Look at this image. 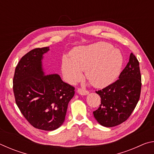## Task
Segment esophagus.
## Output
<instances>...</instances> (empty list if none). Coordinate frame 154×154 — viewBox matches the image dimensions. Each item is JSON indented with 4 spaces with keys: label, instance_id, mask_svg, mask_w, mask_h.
Segmentation results:
<instances>
[{
    "label": "esophagus",
    "instance_id": "34e87169",
    "mask_svg": "<svg viewBox=\"0 0 154 154\" xmlns=\"http://www.w3.org/2000/svg\"><path fill=\"white\" fill-rule=\"evenodd\" d=\"M77 93L80 95L85 96V95H87V94H89V92H88V91H87V90H85L80 89V88H79V89L77 90Z\"/></svg>",
    "mask_w": 154,
    "mask_h": 154
}]
</instances>
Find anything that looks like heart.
<instances>
[{
	"instance_id": "b5f03b06",
	"label": "heart",
	"mask_w": 154,
	"mask_h": 154,
	"mask_svg": "<svg viewBox=\"0 0 154 154\" xmlns=\"http://www.w3.org/2000/svg\"><path fill=\"white\" fill-rule=\"evenodd\" d=\"M71 60L64 57L62 72L69 83H74L85 71L87 79L96 88H104L113 83L121 73L124 57L119 49L111 44L99 41L74 48Z\"/></svg>"
}]
</instances>
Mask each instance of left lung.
<instances>
[{
  "instance_id": "8db88e82",
  "label": "left lung",
  "mask_w": 154,
  "mask_h": 154,
  "mask_svg": "<svg viewBox=\"0 0 154 154\" xmlns=\"http://www.w3.org/2000/svg\"><path fill=\"white\" fill-rule=\"evenodd\" d=\"M140 90L139 62L131 53L119 79L96 92L100 96L101 104L97 110L93 112L96 120L105 127H113L123 123L136 107Z\"/></svg>"
}]
</instances>
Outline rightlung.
<instances>
[{
	"mask_svg": "<svg viewBox=\"0 0 154 154\" xmlns=\"http://www.w3.org/2000/svg\"><path fill=\"white\" fill-rule=\"evenodd\" d=\"M49 47L36 48L22 57L15 70L14 92L18 108L36 128L51 131L65 120L75 88L57 74L45 75L43 55Z\"/></svg>",
	"mask_w": 154,
	"mask_h": 154,
	"instance_id": "1",
	"label": "right lung"
}]
</instances>
